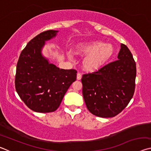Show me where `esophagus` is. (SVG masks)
Returning a JSON list of instances; mask_svg holds the SVG:
<instances>
[{
    "mask_svg": "<svg viewBox=\"0 0 151 151\" xmlns=\"http://www.w3.org/2000/svg\"><path fill=\"white\" fill-rule=\"evenodd\" d=\"M82 78V75L81 73H77V75H76V79L77 80H81Z\"/></svg>",
    "mask_w": 151,
    "mask_h": 151,
    "instance_id": "34e87169",
    "label": "esophagus"
}]
</instances>
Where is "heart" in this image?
<instances>
[{
	"instance_id": "obj_1",
	"label": "heart",
	"mask_w": 151,
	"mask_h": 151,
	"mask_svg": "<svg viewBox=\"0 0 151 151\" xmlns=\"http://www.w3.org/2000/svg\"><path fill=\"white\" fill-rule=\"evenodd\" d=\"M76 54L86 57L83 58L82 65L84 69L88 72L100 70L108 63L114 53V47L111 43H104L100 40L79 43L75 47ZM71 58L73 55L68 53Z\"/></svg>"
}]
</instances>
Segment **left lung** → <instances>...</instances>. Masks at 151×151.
Returning <instances> with one entry per match:
<instances>
[{
  "instance_id": "8db88e82",
  "label": "left lung",
  "mask_w": 151,
  "mask_h": 151,
  "mask_svg": "<svg viewBox=\"0 0 151 151\" xmlns=\"http://www.w3.org/2000/svg\"><path fill=\"white\" fill-rule=\"evenodd\" d=\"M117 58L119 60L82 77L84 100L88 111L95 116H115L133 96L136 63L126 45H121Z\"/></svg>"
}]
</instances>
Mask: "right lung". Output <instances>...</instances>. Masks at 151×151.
I'll use <instances>...</instances> for the list:
<instances>
[{
	"label": "right lung",
	"mask_w": 151,
	"mask_h": 151,
	"mask_svg": "<svg viewBox=\"0 0 151 151\" xmlns=\"http://www.w3.org/2000/svg\"><path fill=\"white\" fill-rule=\"evenodd\" d=\"M58 30L42 32L30 40L18 60L15 88L30 109L50 112L60 106L66 92L76 79L75 69H60L42 55L45 42L57 37Z\"/></svg>",
	"instance_id": "1"
}]
</instances>
